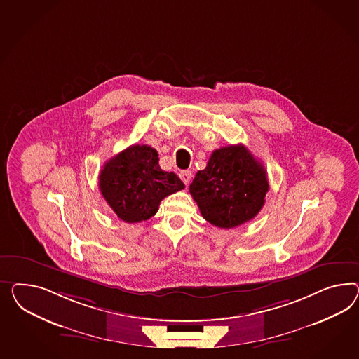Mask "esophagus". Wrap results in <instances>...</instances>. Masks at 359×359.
Here are the masks:
<instances>
[{
	"label": "esophagus",
	"instance_id": "1",
	"mask_svg": "<svg viewBox=\"0 0 359 359\" xmlns=\"http://www.w3.org/2000/svg\"><path fill=\"white\" fill-rule=\"evenodd\" d=\"M179 176H180L182 182H183L185 185L189 184V183H191V180H192V172H191V171H188V170H185V171H180Z\"/></svg>",
	"mask_w": 359,
	"mask_h": 359
}]
</instances>
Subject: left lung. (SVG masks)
I'll return each mask as SVG.
<instances>
[{
  "instance_id": "obj_1",
  "label": "left lung",
  "mask_w": 359,
  "mask_h": 359,
  "mask_svg": "<svg viewBox=\"0 0 359 359\" xmlns=\"http://www.w3.org/2000/svg\"><path fill=\"white\" fill-rule=\"evenodd\" d=\"M268 191L264 165L243 145L214 150L206 168L189 185L201 215L221 229H233L255 218Z\"/></svg>"
}]
</instances>
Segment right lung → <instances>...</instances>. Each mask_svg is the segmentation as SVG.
<instances>
[{"label": "right lung", "instance_id": "obj_1", "mask_svg": "<svg viewBox=\"0 0 359 359\" xmlns=\"http://www.w3.org/2000/svg\"><path fill=\"white\" fill-rule=\"evenodd\" d=\"M156 150L132 145L111 158L99 174V188L117 217L128 223L151 218L161 201L184 189L183 182L159 167Z\"/></svg>", "mask_w": 359, "mask_h": 359}]
</instances>
